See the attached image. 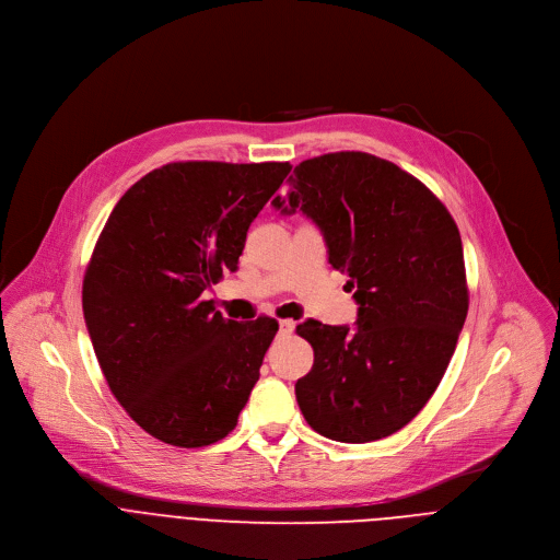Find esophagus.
Masks as SVG:
<instances>
[{"label":"esophagus","instance_id":"34e87169","mask_svg":"<svg viewBox=\"0 0 560 560\" xmlns=\"http://www.w3.org/2000/svg\"><path fill=\"white\" fill-rule=\"evenodd\" d=\"M292 330H294V322H292V318H281V322H279V332H281L283 337H288V335H292Z\"/></svg>","mask_w":560,"mask_h":560}]
</instances>
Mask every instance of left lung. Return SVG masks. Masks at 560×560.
Here are the masks:
<instances>
[{"instance_id":"left-lung-1","label":"left lung","mask_w":560,"mask_h":560,"mask_svg":"<svg viewBox=\"0 0 560 560\" xmlns=\"http://www.w3.org/2000/svg\"><path fill=\"white\" fill-rule=\"evenodd\" d=\"M324 232L328 261L350 277L357 330L307 318L314 350L296 381L307 425L332 441L370 443L408 425L430 401L467 316L458 228L417 177L368 152L305 159L288 199Z\"/></svg>"}]
</instances>
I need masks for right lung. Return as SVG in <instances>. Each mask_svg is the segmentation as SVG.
<instances>
[{"label": "right lung", "mask_w": 560, "mask_h": 560, "mask_svg": "<svg viewBox=\"0 0 560 560\" xmlns=\"http://www.w3.org/2000/svg\"><path fill=\"white\" fill-rule=\"evenodd\" d=\"M290 168L166 164L113 208L84 275V318L110 392L150 436L203 447L248 404L279 324L223 318L201 294L236 270Z\"/></svg>", "instance_id": "add662e5"}]
</instances>
